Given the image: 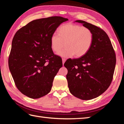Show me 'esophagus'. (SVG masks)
<instances>
[{
    "instance_id": "1",
    "label": "esophagus",
    "mask_w": 124,
    "mask_h": 124,
    "mask_svg": "<svg viewBox=\"0 0 124 124\" xmlns=\"http://www.w3.org/2000/svg\"><path fill=\"white\" fill-rule=\"evenodd\" d=\"M65 61H66L65 59H64V58H63V59H62V63H63V65H64V62H65Z\"/></svg>"
}]
</instances>
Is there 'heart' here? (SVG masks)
<instances>
[{
  "label": "heart",
  "mask_w": 124,
  "mask_h": 124,
  "mask_svg": "<svg viewBox=\"0 0 124 124\" xmlns=\"http://www.w3.org/2000/svg\"><path fill=\"white\" fill-rule=\"evenodd\" d=\"M93 33L91 29L83 26L71 24H64L59 29V35L54 33L51 36V46L54 52H59L60 56L70 57L75 55L77 57L85 55L90 49L93 42Z\"/></svg>",
  "instance_id": "heart-1"
}]
</instances>
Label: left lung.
Segmentation results:
<instances>
[{
	"label": "left lung",
	"mask_w": 124,
	"mask_h": 124,
	"mask_svg": "<svg viewBox=\"0 0 124 124\" xmlns=\"http://www.w3.org/2000/svg\"><path fill=\"white\" fill-rule=\"evenodd\" d=\"M76 22L92 30L93 42L85 55L68 59L64 65L68 69L66 77L70 93L77 98L88 100L98 97L110 86L116 57L111 41L103 30L84 21Z\"/></svg>",
	"instance_id": "1"
}]
</instances>
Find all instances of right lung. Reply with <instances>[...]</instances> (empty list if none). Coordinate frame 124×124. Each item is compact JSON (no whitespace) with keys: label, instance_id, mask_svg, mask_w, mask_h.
<instances>
[{"label":"right lung","instance_id":"add662e5","mask_svg":"<svg viewBox=\"0 0 124 124\" xmlns=\"http://www.w3.org/2000/svg\"><path fill=\"white\" fill-rule=\"evenodd\" d=\"M68 20L61 16L40 18L15 33L8 66L16 86L24 95L38 99L51 91L55 76L62 67V59L52 51L51 38Z\"/></svg>","mask_w":124,"mask_h":124}]
</instances>
